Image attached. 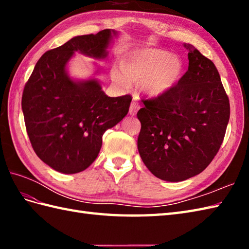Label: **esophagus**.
Segmentation results:
<instances>
[{"label":"esophagus","instance_id":"obj_1","mask_svg":"<svg viewBox=\"0 0 249 249\" xmlns=\"http://www.w3.org/2000/svg\"><path fill=\"white\" fill-rule=\"evenodd\" d=\"M140 109V105L138 103V99L136 97L133 99V102L130 104V108H129V114L130 115H135L137 113V111Z\"/></svg>","mask_w":249,"mask_h":249}]
</instances>
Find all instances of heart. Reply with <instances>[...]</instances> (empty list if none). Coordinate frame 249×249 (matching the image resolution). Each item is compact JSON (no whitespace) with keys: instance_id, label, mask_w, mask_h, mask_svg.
<instances>
[{"instance_id":"obj_1","label":"heart","mask_w":249,"mask_h":249,"mask_svg":"<svg viewBox=\"0 0 249 249\" xmlns=\"http://www.w3.org/2000/svg\"><path fill=\"white\" fill-rule=\"evenodd\" d=\"M120 72L112 70L111 77L122 87L140 82L142 91L151 96L168 93L183 75V63L178 56L161 49L143 48L126 51L121 55Z\"/></svg>"}]
</instances>
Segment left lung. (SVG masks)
Wrapping results in <instances>:
<instances>
[{
	"mask_svg": "<svg viewBox=\"0 0 249 249\" xmlns=\"http://www.w3.org/2000/svg\"><path fill=\"white\" fill-rule=\"evenodd\" d=\"M188 71L171 91L142 99L138 151L158 178L179 182L202 172L217 154L230 104L214 63L192 45Z\"/></svg>",
	"mask_w": 249,
	"mask_h": 249,
	"instance_id": "8db88e82",
	"label": "left lung"
}]
</instances>
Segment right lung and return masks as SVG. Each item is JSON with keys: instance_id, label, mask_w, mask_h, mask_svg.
<instances>
[{"instance_id": "1", "label": "right lung", "mask_w": 249, "mask_h": 249, "mask_svg": "<svg viewBox=\"0 0 249 249\" xmlns=\"http://www.w3.org/2000/svg\"><path fill=\"white\" fill-rule=\"evenodd\" d=\"M113 30L76 36L47 51L25 83L22 111L36 155L54 170L78 173L96 160L103 135L127 114L129 94L109 97L96 79L76 82L65 67L73 52L105 59Z\"/></svg>"}]
</instances>
